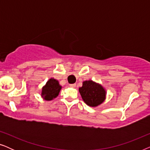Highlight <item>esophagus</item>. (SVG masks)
I'll use <instances>...</instances> for the list:
<instances>
[{
	"instance_id": "34e87169",
	"label": "esophagus",
	"mask_w": 150,
	"mask_h": 150,
	"mask_svg": "<svg viewBox=\"0 0 150 150\" xmlns=\"http://www.w3.org/2000/svg\"><path fill=\"white\" fill-rule=\"evenodd\" d=\"M76 84H70V85H69V87L74 88V87H76Z\"/></svg>"
}]
</instances>
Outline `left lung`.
<instances>
[{
    "label": "left lung",
    "mask_w": 150,
    "mask_h": 150,
    "mask_svg": "<svg viewBox=\"0 0 150 150\" xmlns=\"http://www.w3.org/2000/svg\"><path fill=\"white\" fill-rule=\"evenodd\" d=\"M79 92L83 101L92 107L100 105L105 100V90L102 85L92 81H84Z\"/></svg>",
    "instance_id": "left-lung-1"
}]
</instances>
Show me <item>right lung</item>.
I'll use <instances>...</instances> for the list:
<instances>
[{"instance_id": "add662e5", "label": "right lung", "mask_w": 150, "mask_h": 150, "mask_svg": "<svg viewBox=\"0 0 150 150\" xmlns=\"http://www.w3.org/2000/svg\"><path fill=\"white\" fill-rule=\"evenodd\" d=\"M61 86L59 85V82L54 79H50L47 82L46 85L42 88V96L46 100H52L53 98L58 96Z\"/></svg>"}]
</instances>
